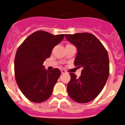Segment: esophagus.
<instances>
[{
	"label": "esophagus",
	"mask_w": 125,
	"mask_h": 125,
	"mask_svg": "<svg viewBox=\"0 0 125 125\" xmlns=\"http://www.w3.org/2000/svg\"><path fill=\"white\" fill-rule=\"evenodd\" d=\"M61 73L62 74H65V73H66V71L64 70H61Z\"/></svg>",
	"instance_id": "esophagus-1"
}]
</instances>
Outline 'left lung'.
Returning a JSON list of instances; mask_svg holds the SVG:
<instances>
[{
  "label": "left lung",
  "mask_w": 125,
  "mask_h": 125,
  "mask_svg": "<svg viewBox=\"0 0 125 125\" xmlns=\"http://www.w3.org/2000/svg\"><path fill=\"white\" fill-rule=\"evenodd\" d=\"M65 36L77 50L74 65L83 68L79 78L74 73H70L68 93L74 101L88 103L100 94L108 79V52L99 39L91 33L65 34Z\"/></svg>",
  "instance_id": "8db88e82"
}]
</instances>
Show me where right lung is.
I'll return each mask as SVG.
<instances>
[{
    "label": "right lung",
    "instance_id": "add662e5",
    "mask_svg": "<svg viewBox=\"0 0 125 125\" xmlns=\"http://www.w3.org/2000/svg\"><path fill=\"white\" fill-rule=\"evenodd\" d=\"M64 34L52 35L38 31L29 36L18 48L14 59L16 82L23 95L35 103L50 97L61 74L59 69L47 70L43 65Z\"/></svg>",
    "mask_w": 125,
    "mask_h": 125
}]
</instances>
